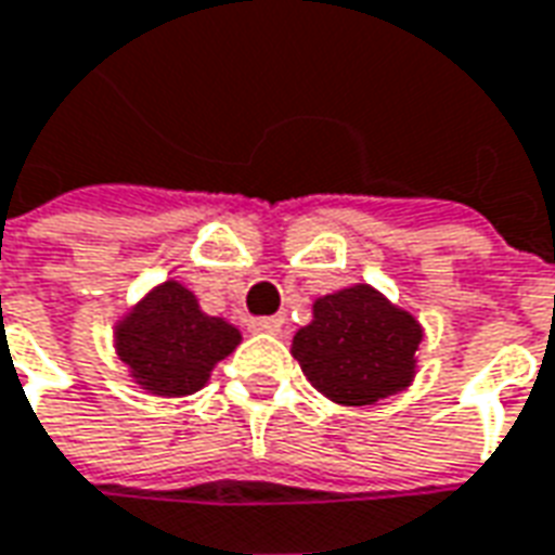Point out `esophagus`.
Masks as SVG:
<instances>
[{"mask_svg":"<svg viewBox=\"0 0 555 555\" xmlns=\"http://www.w3.org/2000/svg\"><path fill=\"white\" fill-rule=\"evenodd\" d=\"M281 325H284L281 317H254V320L247 322V328L254 334H278L281 332Z\"/></svg>","mask_w":555,"mask_h":555,"instance_id":"1","label":"esophagus"}]
</instances>
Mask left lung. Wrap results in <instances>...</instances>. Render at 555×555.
<instances>
[{"label":"left lung","mask_w":555,"mask_h":555,"mask_svg":"<svg viewBox=\"0 0 555 555\" xmlns=\"http://www.w3.org/2000/svg\"><path fill=\"white\" fill-rule=\"evenodd\" d=\"M422 322L371 284L313 301V320L293 337L310 385L340 406H373L410 388L418 367Z\"/></svg>","instance_id":"8db88e82"}]
</instances>
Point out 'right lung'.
<instances>
[{
    "instance_id": "add662e5",
    "label": "right lung",
    "mask_w": 555,
    "mask_h": 555,
    "mask_svg": "<svg viewBox=\"0 0 555 555\" xmlns=\"http://www.w3.org/2000/svg\"><path fill=\"white\" fill-rule=\"evenodd\" d=\"M242 344V332L208 317L179 281L149 289L113 328L116 356L128 376L155 397H184L208 383L215 364Z\"/></svg>"
}]
</instances>
